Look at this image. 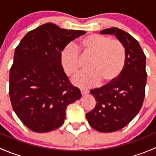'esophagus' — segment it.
<instances>
[{
	"instance_id": "obj_1",
	"label": "esophagus",
	"mask_w": 156,
	"mask_h": 156,
	"mask_svg": "<svg viewBox=\"0 0 156 156\" xmlns=\"http://www.w3.org/2000/svg\"><path fill=\"white\" fill-rule=\"evenodd\" d=\"M81 95H86V94H87L88 93H89V91L87 90H83L81 89Z\"/></svg>"
}]
</instances>
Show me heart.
Instances as JSON below:
<instances>
[{
  "label": "heart",
  "mask_w": 156,
  "mask_h": 156,
  "mask_svg": "<svg viewBox=\"0 0 156 156\" xmlns=\"http://www.w3.org/2000/svg\"><path fill=\"white\" fill-rule=\"evenodd\" d=\"M78 48L84 55L92 56L88 63L89 71L78 74L73 83L81 87H91L100 82L108 85L121 75L126 62V50L120 41L108 36L90 34L81 39ZM60 62L64 72L73 76L81 69L78 48L69 44L62 48Z\"/></svg>",
  "instance_id": "obj_1"
}]
</instances>
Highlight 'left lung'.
I'll return each instance as SVG.
<instances>
[{
  "mask_svg": "<svg viewBox=\"0 0 156 156\" xmlns=\"http://www.w3.org/2000/svg\"><path fill=\"white\" fill-rule=\"evenodd\" d=\"M100 33L114 34L126 50V62L120 76L108 85L90 91L97 103L86 118L96 130L108 133L123 128L138 114L145 97L147 73L146 56L134 37L115 27Z\"/></svg>",
  "mask_w": 156,
  "mask_h": 156,
  "instance_id": "obj_1",
  "label": "left lung"
}]
</instances>
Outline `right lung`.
I'll list each match as a JSON object with an SVG mask.
<instances>
[{
	"label": "right lung",
	"instance_id": "1",
	"mask_svg": "<svg viewBox=\"0 0 156 156\" xmlns=\"http://www.w3.org/2000/svg\"><path fill=\"white\" fill-rule=\"evenodd\" d=\"M85 33L45 23L29 31L16 48L9 94L15 113L32 131L47 133L60 127L67 106L81 97L64 72L60 53Z\"/></svg>",
	"mask_w": 156,
	"mask_h": 156
}]
</instances>
